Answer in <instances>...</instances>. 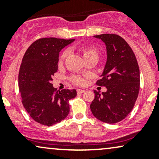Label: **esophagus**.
Segmentation results:
<instances>
[{
	"label": "esophagus",
	"mask_w": 159,
	"mask_h": 159,
	"mask_svg": "<svg viewBox=\"0 0 159 159\" xmlns=\"http://www.w3.org/2000/svg\"><path fill=\"white\" fill-rule=\"evenodd\" d=\"M85 90H81V89H78L77 90V93L78 94H81L83 93H84Z\"/></svg>",
	"instance_id": "obj_1"
}]
</instances>
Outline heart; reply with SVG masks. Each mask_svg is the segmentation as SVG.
Segmentation results:
<instances>
[{
	"label": "heart",
	"instance_id": "obj_1",
	"mask_svg": "<svg viewBox=\"0 0 159 159\" xmlns=\"http://www.w3.org/2000/svg\"><path fill=\"white\" fill-rule=\"evenodd\" d=\"M78 52L81 54L83 57L84 60L88 59H93L96 61H98V57H99V51L94 45H84V46H80L78 48ZM69 52L67 50L63 51V53L61 54L60 57L59 62L61 63L63 61H65L66 58L68 56ZM71 81L74 84L78 86H81L84 84L85 79L84 78L81 77V76H73L71 78Z\"/></svg>",
	"mask_w": 159,
	"mask_h": 159
}]
</instances>
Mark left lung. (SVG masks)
I'll return each instance as SVG.
<instances>
[{
    "label": "left lung",
    "instance_id": "1",
    "mask_svg": "<svg viewBox=\"0 0 159 159\" xmlns=\"http://www.w3.org/2000/svg\"><path fill=\"white\" fill-rule=\"evenodd\" d=\"M106 45L107 59L102 76L96 82L107 91L94 90L90 105L92 114L104 123L121 121L132 111L140 90V69L134 53L125 39L116 34L94 36Z\"/></svg>",
    "mask_w": 159,
    "mask_h": 159
}]
</instances>
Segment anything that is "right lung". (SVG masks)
I'll return each instance as SVG.
<instances>
[{
	"mask_svg": "<svg viewBox=\"0 0 159 159\" xmlns=\"http://www.w3.org/2000/svg\"><path fill=\"white\" fill-rule=\"evenodd\" d=\"M74 40L42 38L30 45L22 58L19 73L21 102L30 117L42 125L52 126L64 120L69 101L77 95L75 90H57L52 84L59 52Z\"/></svg>",
	"mask_w": 159,
	"mask_h": 159,
	"instance_id": "obj_1",
	"label": "right lung"
}]
</instances>
